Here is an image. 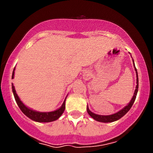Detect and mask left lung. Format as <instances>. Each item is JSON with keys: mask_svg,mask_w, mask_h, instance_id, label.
<instances>
[{"mask_svg": "<svg viewBox=\"0 0 153 153\" xmlns=\"http://www.w3.org/2000/svg\"><path fill=\"white\" fill-rule=\"evenodd\" d=\"M132 62H133V66L134 68H135V72H136V84L137 85L135 86V92H134V95L132 96V99L131 101L128 103V104L126 106H124L123 109H121V110H119L118 112H115V113L112 114V115H98V114H95L94 112H91L89 110V107H86V111H87L88 114L93 118L94 120L97 121H99V122H103V123H110V122H113V121H118V119H120L121 118H122L124 115H126V112L130 109V108L132 107V104H134L135 102V100L136 98V95L137 93H138V72H137L136 68L135 67V63H134L133 59H132Z\"/></svg>", "mask_w": 153, "mask_h": 153, "instance_id": "left-lung-1", "label": "left lung"}]
</instances>
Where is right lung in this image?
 <instances>
[{
	"label": "right lung",
	"mask_w": 153,
	"mask_h": 153,
	"mask_svg": "<svg viewBox=\"0 0 153 153\" xmlns=\"http://www.w3.org/2000/svg\"><path fill=\"white\" fill-rule=\"evenodd\" d=\"M15 67L14 68L13 72H12V79L14 78V75H15ZM12 92H13L14 97H15V101H16L17 104H18L19 108L21 109V110L22 111L23 113L26 115V116L28 117L29 118H30L31 120L34 121H36V122H41V123H46V122H52V121H56L57 119L60 118L61 116V115L63 114V112L65 110V104H66V99H67V97L64 99V102H63L62 105L61 107H59L58 109H57L56 110L52 111V112H38V111H35L34 109H31V108L28 107L21 101L20 98L18 97V94L16 93V91H15V86L13 85V84H12Z\"/></svg>",
	"instance_id": "add662e5"
}]
</instances>
